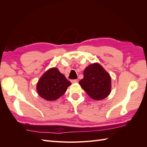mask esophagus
Returning <instances> with one entry per match:
<instances>
[{
  "label": "esophagus",
  "mask_w": 147,
  "mask_h": 147,
  "mask_svg": "<svg viewBox=\"0 0 147 147\" xmlns=\"http://www.w3.org/2000/svg\"><path fill=\"white\" fill-rule=\"evenodd\" d=\"M71 82L73 83H77V82H78V80H77V79H75V80H71Z\"/></svg>",
  "instance_id": "esophagus-1"
}]
</instances>
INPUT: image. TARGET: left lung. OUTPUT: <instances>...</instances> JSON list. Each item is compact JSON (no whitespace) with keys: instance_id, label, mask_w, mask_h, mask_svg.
<instances>
[{"instance_id":"left-lung-1","label":"left lung","mask_w":147,"mask_h":147,"mask_svg":"<svg viewBox=\"0 0 147 147\" xmlns=\"http://www.w3.org/2000/svg\"><path fill=\"white\" fill-rule=\"evenodd\" d=\"M83 76L79 84L92 99L99 100L109 96L111 78L100 64L95 63L88 65L84 70Z\"/></svg>"}]
</instances>
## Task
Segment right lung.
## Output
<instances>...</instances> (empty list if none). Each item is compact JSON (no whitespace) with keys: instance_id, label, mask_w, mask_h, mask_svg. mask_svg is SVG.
Masks as SVG:
<instances>
[{"instance_id":"add662e5","label":"right lung","mask_w":147,"mask_h":147,"mask_svg":"<svg viewBox=\"0 0 147 147\" xmlns=\"http://www.w3.org/2000/svg\"><path fill=\"white\" fill-rule=\"evenodd\" d=\"M71 83L56 68L48 70L37 85L38 94L47 100H55L63 95Z\"/></svg>"}]
</instances>
